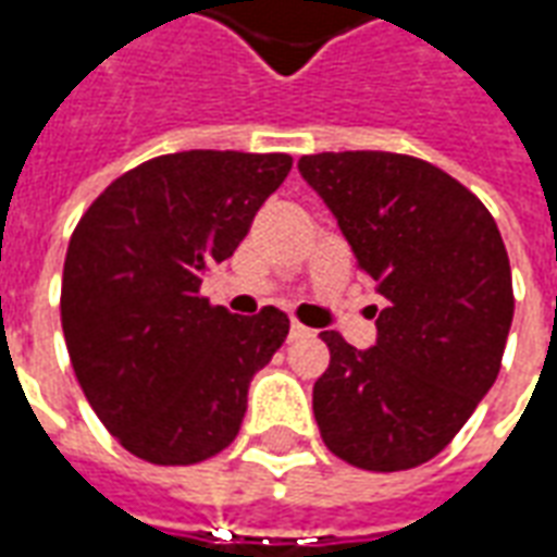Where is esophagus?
Masks as SVG:
<instances>
[{
  "label": "esophagus",
  "instance_id": "1",
  "mask_svg": "<svg viewBox=\"0 0 557 557\" xmlns=\"http://www.w3.org/2000/svg\"><path fill=\"white\" fill-rule=\"evenodd\" d=\"M307 337H313V331H310V327L298 325V322H292V325H289V339H292V343H298V339H307Z\"/></svg>",
  "mask_w": 557,
  "mask_h": 557
}]
</instances>
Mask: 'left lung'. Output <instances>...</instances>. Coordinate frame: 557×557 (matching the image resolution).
<instances>
[{"label": "left lung", "instance_id": "left-lung-1", "mask_svg": "<svg viewBox=\"0 0 557 557\" xmlns=\"http://www.w3.org/2000/svg\"><path fill=\"white\" fill-rule=\"evenodd\" d=\"M298 170L385 298L370 349L322 331L331 349L313 385L322 442L367 471L423 466L502 370L513 322L502 232L478 196L409 154L322 151Z\"/></svg>", "mask_w": 557, "mask_h": 557}]
</instances>
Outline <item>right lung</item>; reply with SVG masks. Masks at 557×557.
<instances>
[{
  "mask_svg": "<svg viewBox=\"0 0 557 557\" xmlns=\"http://www.w3.org/2000/svg\"><path fill=\"white\" fill-rule=\"evenodd\" d=\"M289 170V154H163L115 178L71 235L67 355L95 414L139 459L194 466L242 430L250 379L289 319L277 307L235 315L199 286Z\"/></svg>",
  "mask_w": 557,
  "mask_h": 557,
  "instance_id": "1",
  "label": "right lung"
}]
</instances>
